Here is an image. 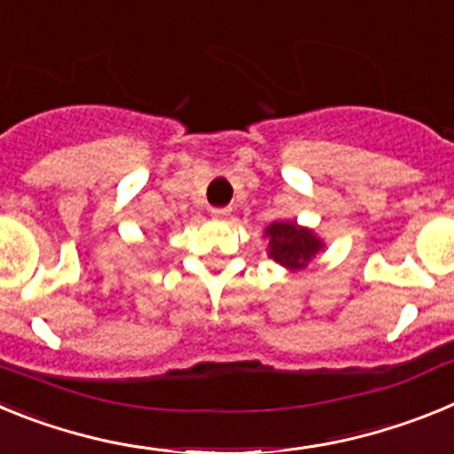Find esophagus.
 Returning <instances> with one entry per match:
<instances>
[{"mask_svg": "<svg viewBox=\"0 0 454 454\" xmlns=\"http://www.w3.org/2000/svg\"><path fill=\"white\" fill-rule=\"evenodd\" d=\"M230 214H231L230 207H215V208H211V215H214L215 220H224Z\"/></svg>", "mask_w": 454, "mask_h": 454, "instance_id": "obj_1", "label": "esophagus"}]
</instances>
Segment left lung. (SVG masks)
<instances>
[{
  "instance_id": "1",
  "label": "left lung",
  "mask_w": 454,
  "mask_h": 454,
  "mask_svg": "<svg viewBox=\"0 0 454 454\" xmlns=\"http://www.w3.org/2000/svg\"><path fill=\"white\" fill-rule=\"evenodd\" d=\"M266 236L270 239V256L286 268H304L309 259L323 247L311 231L302 230L295 223H272Z\"/></svg>"
}]
</instances>
